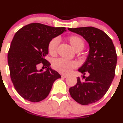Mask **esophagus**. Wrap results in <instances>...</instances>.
Masks as SVG:
<instances>
[{"label":"esophagus","mask_w":123,"mask_h":123,"mask_svg":"<svg viewBox=\"0 0 123 123\" xmlns=\"http://www.w3.org/2000/svg\"><path fill=\"white\" fill-rule=\"evenodd\" d=\"M61 76H62V77H63V78H66L68 77V75H66V74H62Z\"/></svg>","instance_id":"obj_1"}]
</instances>
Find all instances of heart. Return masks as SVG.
<instances>
[{"label":"heart","instance_id":"b5f03b06","mask_svg":"<svg viewBox=\"0 0 123 123\" xmlns=\"http://www.w3.org/2000/svg\"><path fill=\"white\" fill-rule=\"evenodd\" d=\"M68 42L76 52L81 51L84 47V41L82 38L78 35H70L66 38ZM59 41L58 38H53L50 41L48 45V51L50 55H56L57 51ZM53 66L59 72L62 73L69 74L76 66V63L72 61L66 60L63 58H59L54 61Z\"/></svg>","mask_w":123,"mask_h":123}]
</instances>
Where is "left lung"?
I'll return each instance as SVG.
<instances>
[{"label":"left lung","instance_id":"obj_1","mask_svg":"<svg viewBox=\"0 0 123 123\" xmlns=\"http://www.w3.org/2000/svg\"><path fill=\"white\" fill-rule=\"evenodd\" d=\"M81 35L89 46L85 62L78 70L83 74V81L77 77V82L69 89L70 96L81 105L98 101L110 87L117 63V54L112 39L106 33L93 27L68 29ZM86 73L89 76L85 78Z\"/></svg>","mask_w":123,"mask_h":123}]
</instances>
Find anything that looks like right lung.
Here are the masks:
<instances>
[{"label":"right lung","mask_w":123,"mask_h":123,"mask_svg":"<svg viewBox=\"0 0 123 123\" xmlns=\"http://www.w3.org/2000/svg\"><path fill=\"white\" fill-rule=\"evenodd\" d=\"M64 31L65 27L32 23L15 34L8 51V64L15 88L25 100L42 101L49 95L54 81L61 77L50 67L45 57L50 41ZM41 63L46 66L45 72L37 69Z\"/></svg>","instance_id":"1"}]
</instances>
